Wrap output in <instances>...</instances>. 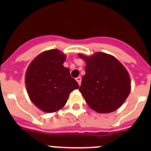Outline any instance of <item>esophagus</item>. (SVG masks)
Returning <instances> with one entry per match:
<instances>
[{"mask_svg": "<svg viewBox=\"0 0 151 151\" xmlns=\"http://www.w3.org/2000/svg\"><path fill=\"white\" fill-rule=\"evenodd\" d=\"M76 80L77 81V82H78V85H81V82H82V78L81 77H77L76 78Z\"/></svg>", "mask_w": 151, "mask_h": 151, "instance_id": "esophagus-1", "label": "esophagus"}]
</instances>
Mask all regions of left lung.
<instances>
[{
  "mask_svg": "<svg viewBox=\"0 0 151 151\" xmlns=\"http://www.w3.org/2000/svg\"><path fill=\"white\" fill-rule=\"evenodd\" d=\"M86 62L80 92L92 110L108 113L120 107L130 93L131 81L124 66L110 54H79Z\"/></svg>",
  "mask_w": 151,
  "mask_h": 151,
  "instance_id": "obj_1",
  "label": "left lung"
}]
</instances>
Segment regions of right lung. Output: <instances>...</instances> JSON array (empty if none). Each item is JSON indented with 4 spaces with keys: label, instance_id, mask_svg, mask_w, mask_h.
I'll return each instance as SVG.
<instances>
[{
    "label": "right lung",
    "instance_id": "right-lung-1",
    "mask_svg": "<svg viewBox=\"0 0 151 151\" xmlns=\"http://www.w3.org/2000/svg\"><path fill=\"white\" fill-rule=\"evenodd\" d=\"M66 55L58 50L40 54L26 73V85L32 102L44 112L54 113L64 106L69 94L78 84L64 67Z\"/></svg>",
    "mask_w": 151,
    "mask_h": 151
}]
</instances>
